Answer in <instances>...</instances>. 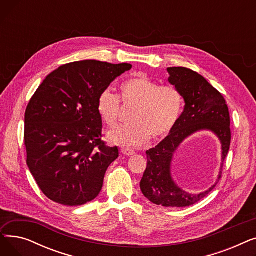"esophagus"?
Listing matches in <instances>:
<instances>
[{
	"instance_id": "34e87169",
	"label": "esophagus",
	"mask_w": 256,
	"mask_h": 256,
	"mask_svg": "<svg viewBox=\"0 0 256 256\" xmlns=\"http://www.w3.org/2000/svg\"><path fill=\"white\" fill-rule=\"evenodd\" d=\"M121 152H122L124 156H128L135 154V152L130 150V148H126V147H122V148H121Z\"/></svg>"
}]
</instances>
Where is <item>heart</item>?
I'll use <instances>...</instances> for the list:
<instances>
[{
    "label": "heart",
    "mask_w": 256,
    "mask_h": 256,
    "mask_svg": "<svg viewBox=\"0 0 256 256\" xmlns=\"http://www.w3.org/2000/svg\"><path fill=\"white\" fill-rule=\"evenodd\" d=\"M120 98L132 108V124L121 126L108 134L113 144L138 147L148 141L163 139L176 126L184 109V98L172 86L160 87L145 76L132 78L120 87ZM96 110L104 122L114 128L120 115V100L110 89L102 90L98 98Z\"/></svg>",
    "instance_id": "b5f03b06"
}]
</instances>
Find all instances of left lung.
Wrapping results in <instances>:
<instances>
[{"mask_svg": "<svg viewBox=\"0 0 256 256\" xmlns=\"http://www.w3.org/2000/svg\"><path fill=\"white\" fill-rule=\"evenodd\" d=\"M169 83L180 90L186 106L176 126L154 148L146 152L147 166L140 188L152 204L165 208L190 206L204 198L221 178L206 192L190 194L174 182L171 162L184 139L199 130H210L221 141L222 162L230 147V116L225 98L208 80L186 67H169ZM223 165V164H222ZM222 169V167H221Z\"/></svg>", "mask_w": 256, "mask_h": 256, "instance_id": "obj_1", "label": "left lung"}]
</instances>
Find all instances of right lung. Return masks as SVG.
I'll list each match as a JSON object with an SVG mask.
<instances>
[{
    "label": "right lung",
    "mask_w": 256,
    "mask_h": 256,
    "mask_svg": "<svg viewBox=\"0 0 256 256\" xmlns=\"http://www.w3.org/2000/svg\"><path fill=\"white\" fill-rule=\"evenodd\" d=\"M130 68L96 60L68 63L50 72L34 93L24 113L26 165L48 199L78 206L98 196L119 152L102 141L98 98Z\"/></svg>",
    "instance_id": "add662e5"
}]
</instances>
